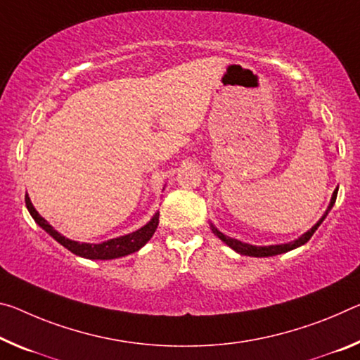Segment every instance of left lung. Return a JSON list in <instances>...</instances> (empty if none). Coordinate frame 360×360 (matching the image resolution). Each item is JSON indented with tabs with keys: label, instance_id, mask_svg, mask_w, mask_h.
Here are the masks:
<instances>
[{
	"label": "left lung",
	"instance_id": "8db88e82",
	"mask_svg": "<svg viewBox=\"0 0 360 360\" xmlns=\"http://www.w3.org/2000/svg\"><path fill=\"white\" fill-rule=\"evenodd\" d=\"M336 193H338V189H336L335 192H333V197H332V202H330V205H328V210L325 211V214L322 216L321 219H319V222L316 226L312 227L311 231H307L304 236H301L298 240H295V242H290V243H283V245H271V247H255V245H248V243H243V242H240V240H236V238H231V237H227V236H224V233H221L218 229H216V227H213V232L216 233V236H218L222 242H224L226 245H229V247L232 248V250H236L237 253H240V255H245V256H256V258H264V256H276V255H281V253H285V252H290V250H293V248H298V247H301V245H304L307 240H309V238L314 236V232L317 231V227L322 224V221L325 219V216L328 214V211L332 210V207H333V203H335V200H336Z\"/></svg>",
	"mask_w": 360,
	"mask_h": 360
}]
</instances>
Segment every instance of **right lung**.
<instances>
[{
  "instance_id": "right-lung-1",
  "label": "right lung",
  "mask_w": 360,
  "mask_h": 360,
  "mask_svg": "<svg viewBox=\"0 0 360 360\" xmlns=\"http://www.w3.org/2000/svg\"><path fill=\"white\" fill-rule=\"evenodd\" d=\"M25 205H27V210L30 211L32 218L38 222L39 227H43V229L46 231L51 237L56 238L62 247H65L67 250H70L72 253L83 256V258H88V259H113V258H120V256H127L138 252L139 248L144 247V245L150 240L153 232L157 231L158 216H160L158 213H155V216L150 219V222H147L144 227H141L139 231H136L133 233H128V236L117 237V238H110V240L107 242L93 245V243L73 242L70 238H65L64 236H60V233L57 232L46 219L38 214V211L33 208V205L27 193H25Z\"/></svg>"
}]
</instances>
